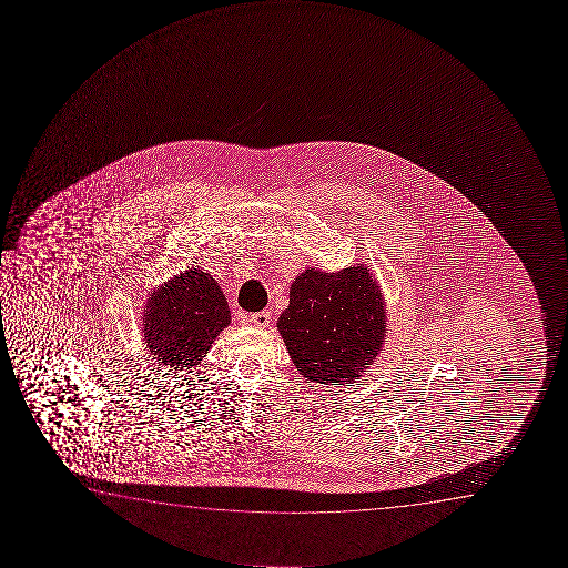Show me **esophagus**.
Instances as JSON below:
<instances>
[{
	"instance_id": "34e87169",
	"label": "esophagus",
	"mask_w": 568,
	"mask_h": 568,
	"mask_svg": "<svg viewBox=\"0 0 568 568\" xmlns=\"http://www.w3.org/2000/svg\"><path fill=\"white\" fill-rule=\"evenodd\" d=\"M248 322L252 326L267 327L272 322V316H270V312H256V314L250 316Z\"/></svg>"
}]
</instances>
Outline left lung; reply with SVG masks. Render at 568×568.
<instances>
[{
  "mask_svg": "<svg viewBox=\"0 0 568 568\" xmlns=\"http://www.w3.org/2000/svg\"><path fill=\"white\" fill-rule=\"evenodd\" d=\"M304 378L327 386L361 381L386 337L384 298L366 264L326 273L308 267L291 285L277 320Z\"/></svg>",
  "mask_w": 568,
  "mask_h": 568,
  "instance_id": "left-lung-1",
  "label": "left lung"
}]
</instances>
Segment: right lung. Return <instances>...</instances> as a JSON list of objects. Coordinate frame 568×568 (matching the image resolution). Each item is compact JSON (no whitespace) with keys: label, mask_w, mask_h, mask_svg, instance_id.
<instances>
[{"label":"right lung","mask_w":568,"mask_h":568,"mask_svg":"<svg viewBox=\"0 0 568 568\" xmlns=\"http://www.w3.org/2000/svg\"><path fill=\"white\" fill-rule=\"evenodd\" d=\"M229 324L231 311L217 281L190 267L149 295L141 334L161 365L187 371L202 363Z\"/></svg>","instance_id":"right-lung-1"}]
</instances>
